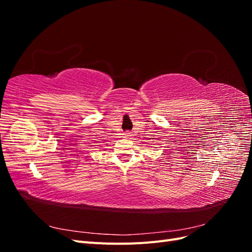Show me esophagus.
Listing matches in <instances>:
<instances>
[{"label": "esophagus", "instance_id": "1", "mask_svg": "<svg viewBox=\"0 0 252 252\" xmlns=\"http://www.w3.org/2000/svg\"><path fill=\"white\" fill-rule=\"evenodd\" d=\"M131 136H132V133L130 131L124 132V138H131Z\"/></svg>", "mask_w": 252, "mask_h": 252}]
</instances>
